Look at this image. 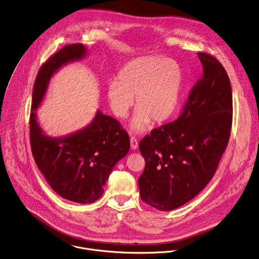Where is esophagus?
<instances>
[{
  "mask_svg": "<svg viewBox=\"0 0 259 259\" xmlns=\"http://www.w3.org/2000/svg\"><path fill=\"white\" fill-rule=\"evenodd\" d=\"M130 144H131V148L133 150H136L138 148V141L135 137H131L130 138Z\"/></svg>",
  "mask_w": 259,
  "mask_h": 259,
  "instance_id": "34e87169",
  "label": "esophagus"
}]
</instances>
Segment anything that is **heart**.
<instances>
[{
    "mask_svg": "<svg viewBox=\"0 0 259 259\" xmlns=\"http://www.w3.org/2000/svg\"><path fill=\"white\" fill-rule=\"evenodd\" d=\"M184 74L172 59L158 56L139 57L126 64L117 81L107 88L112 112L124 119L135 105L137 112L131 123L133 133H143L152 121L163 124L178 112L183 90Z\"/></svg>",
    "mask_w": 259,
    "mask_h": 259,
    "instance_id": "1",
    "label": "heart"
}]
</instances>
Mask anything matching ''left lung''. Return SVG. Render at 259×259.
I'll use <instances>...</instances> for the list:
<instances>
[{
  "instance_id": "1",
  "label": "left lung",
  "mask_w": 259,
  "mask_h": 259,
  "mask_svg": "<svg viewBox=\"0 0 259 259\" xmlns=\"http://www.w3.org/2000/svg\"><path fill=\"white\" fill-rule=\"evenodd\" d=\"M202 77L191 90L181 115L153 129L139 149L145 168L138 179L144 202L161 211L182 206L212 179L229 140L232 92L217 59L197 53Z\"/></svg>"
}]
</instances>
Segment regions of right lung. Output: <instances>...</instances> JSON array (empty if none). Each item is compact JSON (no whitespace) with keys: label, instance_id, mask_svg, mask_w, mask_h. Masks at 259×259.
<instances>
[{"label":"right lung","instance_id":"obj_1","mask_svg":"<svg viewBox=\"0 0 259 259\" xmlns=\"http://www.w3.org/2000/svg\"><path fill=\"white\" fill-rule=\"evenodd\" d=\"M86 55L84 45L72 44L49 58L34 84L30 116L31 148L38 168L56 193L81 204L92 203L102 196L113 167L129 152V136L116 119L100 110L86 127L65 136H49L41 128L36 110L53 75Z\"/></svg>","mask_w":259,"mask_h":259}]
</instances>
